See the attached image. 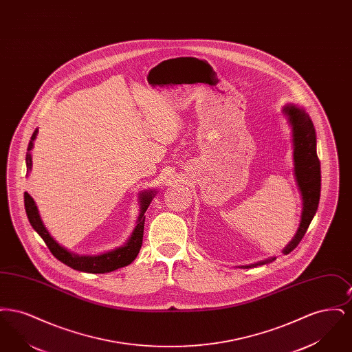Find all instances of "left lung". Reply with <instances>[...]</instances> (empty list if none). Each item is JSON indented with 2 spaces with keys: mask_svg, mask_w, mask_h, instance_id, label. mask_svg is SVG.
I'll list each match as a JSON object with an SVG mask.
<instances>
[{
  "mask_svg": "<svg viewBox=\"0 0 352 352\" xmlns=\"http://www.w3.org/2000/svg\"><path fill=\"white\" fill-rule=\"evenodd\" d=\"M287 124L292 129L293 142V174L301 194L302 211L300 226L293 239L283 250L284 254L293 251L306 234L311 220L318 210L320 197V164L317 155V134L316 128L303 108L296 104H286L283 107ZM276 257L257 261L250 265H240L239 268L248 269L264 265L274 261Z\"/></svg>",
  "mask_w": 352,
  "mask_h": 352,
  "instance_id": "1",
  "label": "left lung"
}]
</instances>
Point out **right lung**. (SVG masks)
Returning <instances> with one entry per match:
<instances>
[{"label": "right lung", "mask_w": 352, "mask_h": 352, "mask_svg": "<svg viewBox=\"0 0 352 352\" xmlns=\"http://www.w3.org/2000/svg\"><path fill=\"white\" fill-rule=\"evenodd\" d=\"M38 129L34 131L32 140L28 146V153H26V168H28V174L32 171L33 166V155H32V149L34 148V140L36 138ZM26 174V175H28ZM157 190H144L138 195V203H140V214L135 221L133 232L128 237L124 245L115 248L112 251L104 252L100 254H79L75 252H71L66 247L60 245L52 236H51L49 230L46 228L43 220L39 215L38 207L35 204L33 198L25 192V210L28 219L36 234H39L46 245L49 247L51 253L63 264H66L69 268L79 270V272H85V273H109L118 268L126 267L131 263H133L134 258L137 257L138 252L141 250L142 245V237H144V224H145V212L155 197Z\"/></svg>", "instance_id": "1"}]
</instances>
